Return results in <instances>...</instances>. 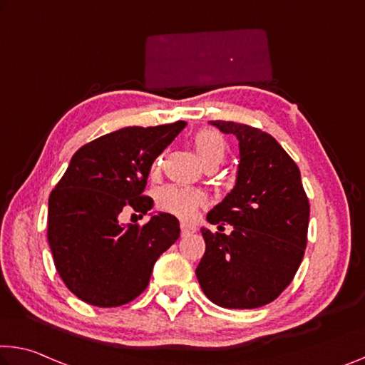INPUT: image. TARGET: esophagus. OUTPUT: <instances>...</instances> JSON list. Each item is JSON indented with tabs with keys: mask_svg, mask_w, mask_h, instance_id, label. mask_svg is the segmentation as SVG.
I'll use <instances>...</instances> for the list:
<instances>
[{
	"mask_svg": "<svg viewBox=\"0 0 365 365\" xmlns=\"http://www.w3.org/2000/svg\"><path fill=\"white\" fill-rule=\"evenodd\" d=\"M180 230H182V235L185 237V235H190V234H193L195 230H196V227H195V225H192V224L182 222V224H180Z\"/></svg>",
	"mask_w": 365,
	"mask_h": 365,
	"instance_id": "1",
	"label": "esophagus"
}]
</instances>
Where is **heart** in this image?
<instances>
[{"mask_svg": "<svg viewBox=\"0 0 365 365\" xmlns=\"http://www.w3.org/2000/svg\"><path fill=\"white\" fill-rule=\"evenodd\" d=\"M195 151L198 154L201 164L217 165L221 164L225 154V141L222 135L212 128H203L196 133L193 138ZM160 159L154 162V169H158ZM206 196L201 190L177 187L169 185L158 193V205L162 211L173 214L178 219L190 221L196 216V212L205 205Z\"/></svg>", "mask_w": 365, "mask_h": 365, "instance_id": "obj_1", "label": "heart"}]
</instances>
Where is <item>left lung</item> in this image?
Instances as JSON below:
<instances>
[{"mask_svg": "<svg viewBox=\"0 0 365 365\" xmlns=\"http://www.w3.org/2000/svg\"><path fill=\"white\" fill-rule=\"evenodd\" d=\"M239 141L235 187L207 212L221 232L201 229L206 252L196 277L224 309H257L279 296L297 273L307 245L310 206L300 170L273 136L234 121H210ZM233 225L222 235V225Z\"/></svg>", "mask_w": 365, "mask_h": 365, "instance_id": "1", "label": "left lung"}]
</instances>
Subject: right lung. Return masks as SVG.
I'll return each mask as SVG.
<instances>
[{"instance_id": "add662e5", "label": "right lung", "mask_w": 365, "mask_h": 365, "mask_svg": "<svg viewBox=\"0 0 365 365\" xmlns=\"http://www.w3.org/2000/svg\"><path fill=\"white\" fill-rule=\"evenodd\" d=\"M187 121L128 126L84 144L48 198V244L58 274L74 296L118 307L148 287L153 266L180 235L178 219L151 214L143 227L120 222L121 211L146 214L143 196L155 158Z\"/></svg>"}]
</instances>
